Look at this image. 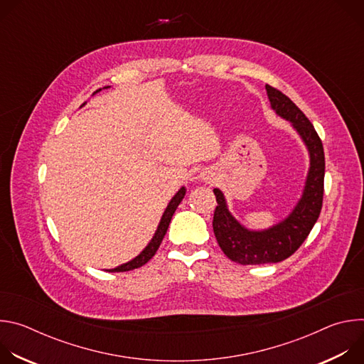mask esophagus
<instances>
[{"mask_svg": "<svg viewBox=\"0 0 364 364\" xmlns=\"http://www.w3.org/2000/svg\"><path fill=\"white\" fill-rule=\"evenodd\" d=\"M204 180H209V177H205V178H204Z\"/></svg>", "mask_w": 364, "mask_h": 364, "instance_id": "esophagus-1", "label": "esophagus"}]
</instances>
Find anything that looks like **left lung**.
I'll return each instance as SVG.
<instances>
[{
    "instance_id": "left-lung-1",
    "label": "left lung",
    "mask_w": 364,
    "mask_h": 364,
    "mask_svg": "<svg viewBox=\"0 0 364 364\" xmlns=\"http://www.w3.org/2000/svg\"><path fill=\"white\" fill-rule=\"evenodd\" d=\"M271 108L287 119L304 141L309 154V168L301 198L292 212L279 223L264 229L250 230L240 225L229 212L223 193L215 188L216 210L213 230L218 243L230 261L240 265L277 264L289 257L314 228L324 194V148L313 124L295 103L281 90L267 85Z\"/></svg>"
}]
</instances>
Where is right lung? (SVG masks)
Here are the masks:
<instances>
[{"label": "right lung", "mask_w": 364, "mask_h": 364, "mask_svg": "<svg viewBox=\"0 0 364 364\" xmlns=\"http://www.w3.org/2000/svg\"><path fill=\"white\" fill-rule=\"evenodd\" d=\"M107 87H111V86H105L103 89H107ZM100 90H102V89H97L96 92H93V95L97 93V92H100ZM85 103H86V102H85ZM85 103H83V105H85ZM83 105H82V107H83ZM184 196H186V187H181V188L176 193V196L170 200L168 205L166 207V210H164V213H163V218H161V220H160V223H159L157 230H155L152 239H151L149 243L144 247V250H142L138 256H135V257L132 259V261H129V262H127V264H122V265H119V267H117V268H114V269H108L109 272L132 271V269H136V268L145 265V264L149 261V259L155 255V252L159 250V247H160V245H161V242H163V239H164V236H166V233H167V229H168V226H170L171 218H173L176 209L178 207V204L181 203V200L184 198Z\"/></svg>", "instance_id": "1"}]
</instances>
